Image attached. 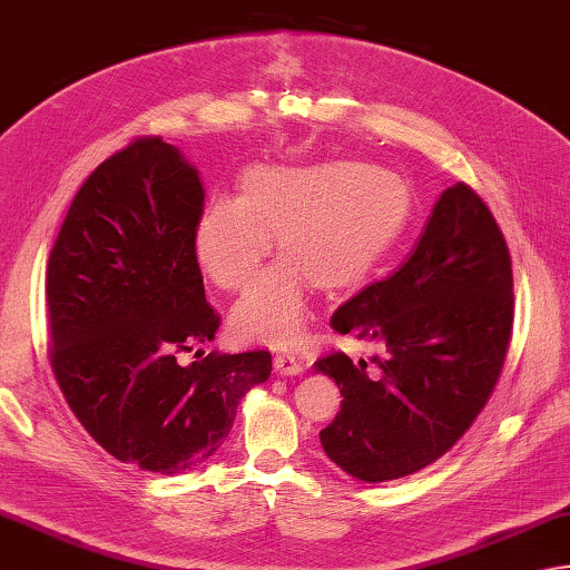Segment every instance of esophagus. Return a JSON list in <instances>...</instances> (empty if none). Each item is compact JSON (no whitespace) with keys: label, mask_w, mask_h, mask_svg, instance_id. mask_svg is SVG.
Instances as JSON below:
<instances>
[{"label":"esophagus","mask_w":570,"mask_h":570,"mask_svg":"<svg viewBox=\"0 0 570 570\" xmlns=\"http://www.w3.org/2000/svg\"><path fill=\"white\" fill-rule=\"evenodd\" d=\"M273 364H275V371L281 376H299L302 374V364L289 354H277Z\"/></svg>","instance_id":"esophagus-1"}]
</instances>
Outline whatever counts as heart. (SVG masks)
Instances as JSON below:
<instances>
[{
    "mask_svg": "<svg viewBox=\"0 0 570 570\" xmlns=\"http://www.w3.org/2000/svg\"><path fill=\"white\" fill-rule=\"evenodd\" d=\"M396 171L324 161L253 167L238 196H216L196 218L191 246L202 273L220 289H243L273 248L285 253L236 307L230 332L248 344L295 346L309 320V289L354 285L409 216Z\"/></svg>",
    "mask_w": 570,
    "mask_h": 570,
    "instance_id": "obj_1",
    "label": "heart"
}]
</instances>
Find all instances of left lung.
<instances>
[{
	"instance_id": "left-lung-1",
	"label": "left lung",
	"mask_w": 570,
	"mask_h": 570,
	"mask_svg": "<svg viewBox=\"0 0 570 570\" xmlns=\"http://www.w3.org/2000/svg\"><path fill=\"white\" fill-rule=\"evenodd\" d=\"M512 261L484 202L445 189L413 253L334 312L332 327L379 342L376 374L336 352L315 362L342 411L320 433L327 458L358 482L423 470L458 443L504 366L514 320Z\"/></svg>"
}]
</instances>
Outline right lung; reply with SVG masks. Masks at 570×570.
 Wrapping results in <instances>:
<instances>
[{"label":"right lung","mask_w":570,"mask_h":570,"mask_svg":"<svg viewBox=\"0 0 570 570\" xmlns=\"http://www.w3.org/2000/svg\"><path fill=\"white\" fill-rule=\"evenodd\" d=\"M204 196L179 147L137 139L78 189L46 273L51 366L71 411L115 460L169 478L214 458L273 371L263 350L177 362L218 330L191 246Z\"/></svg>","instance_id":"add662e5"}]
</instances>
